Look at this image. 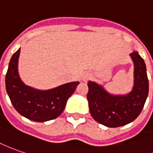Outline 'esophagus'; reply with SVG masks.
Here are the masks:
<instances>
[{
  "label": "esophagus",
  "instance_id": "esophagus-1",
  "mask_svg": "<svg viewBox=\"0 0 153 153\" xmlns=\"http://www.w3.org/2000/svg\"><path fill=\"white\" fill-rule=\"evenodd\" d=\"M90 76V74H85V76H84V78H83V79H84V80H86V79H88V78H89V77Z\"/></svg>",
  "mask_w": 153,
  "mask_h": 153
}]
</instances>
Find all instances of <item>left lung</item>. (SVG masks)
<instances>
[{"instance_id":"8db88e82","label":"left lung","mask_w":153,"mask_h":153,"mask_svg":"<svg viewBox=\"0 0 153 153\" xmlns=\"http://www.w3.org/2000/svg\"><path fill=\"white\" fill-rule=\"evenodd\" d=\"M130 56L134 62V87L126 95H111L100 85L89 82L87 99L92 117L108 127H119L133 121L142 112L149 85L145 62L138 52Z\"/></svg>"}]
</instances>
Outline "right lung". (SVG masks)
I'll use <instances>...</instances> for the list:
<instances>
[{"mask_svg": "<svg viewBox=\"0 0 153 153\" xmlns=\"http://www.w3.org/2000/svg\"><path fill=\"white\" fill-rule=\"evenodd\" d=\"M19 54L20 48L12 55L6 74V88L12 105L22 116L37 122L57 118L79 82H71L45 91L34 90L20 79L17 71Z\"/></svg>", "mask_w": 153, "mask_h": 153, "instance_id": "add662e5", "label": "right lung"}]
</instances>
